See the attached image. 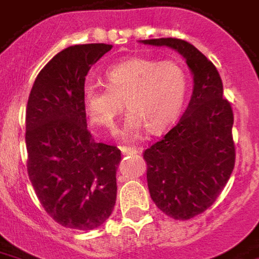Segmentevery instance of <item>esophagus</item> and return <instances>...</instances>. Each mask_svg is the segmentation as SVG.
Here are the masks:
<instances>
[{
    "mask_svg": "<svg viewBox=\"0 0 259 259\" xmlns=\"http://www.w3.org/2000/svg\"><path fill=\"white\" fill-rule=\"evenodd\" d=\"M120 151L123 155H135V154H139L140 150L139 148H136V147H122L120 148Z\"/></svg>",
    "mask_w": 259,
    "mask_h": 259,
    "instance_id": "34e87169",
    "label": "esophagus"
}]
</instances>
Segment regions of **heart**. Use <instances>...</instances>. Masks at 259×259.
Masks as SVG:
<instances>
[{
  "instance_id": "heart-1",
  "label": "heart",
  "mask_w": 259,
  "mask_h": 259,
  "mask_svg": "<svg viewBox=\"0 0 259 259\" xmlns=\"http://www.w3.org/2000/svg\"><path fill=\"white\" fill-rule=\"evenodd\" d=\"M107 87L89 81L81 100L90 122L100 129L115 130L116 119L127 109L120 130L123 139H133L144 130L159 135L172 126L183 108L187 77L175 61L130 58L105 70Z\"/></svg>"
}]
</instances>
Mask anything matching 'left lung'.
<instances>
[{
    "mask_svg": "<svg viewBox=\"0 0 259 259\" xmlns=\"http://www.w3.org/2000/svg\"><path fill=\"white\" fill-rule=\"evenodd\" d=\"M140 42L178 51L194 80L190 102L178 124L144 151L152 201L168 217L187 221L215 202L232 175L233 111L223 98L215 65L193 44L179 38Z\"/></svg>",
    "mask_w": 259,
    "mask_h": 259,
    "instance_id": "left-lung-1",
    "label": "left lung"
}]
</instances>
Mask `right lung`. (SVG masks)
I'll list each match as a JSON object with an SVG mask.
<instances>
[{
    "label": "right lung",
    "instance_id": "right-lung-1",
    "mask_svg": "<svg viewBox=\"0 0 259 259\" xmlns=\"http://www.w3.org/2000/svg\"><path fill=\"white\" fill-rule=\"evenodd\" d=\"M111 48H65L41 69L27 101V174L44 209L65 228L101 226L116 201L120 150L94 141L81 100L89 70Z\"/></svg>",
    "mask_w": 259,
    "mask_h": 259
}]
</instances>
